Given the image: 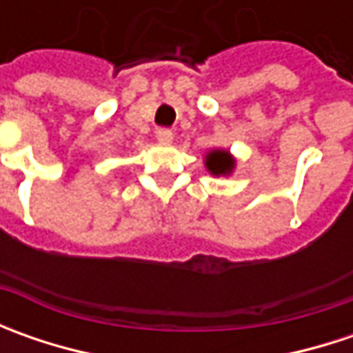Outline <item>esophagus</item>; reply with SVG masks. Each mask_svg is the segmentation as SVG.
Listing matches in <instances>:
<instances>
[{"label": "esophagus", "mask_w": 353, "mask_h": 353, "mask_svg": "<svg viewBox=\"0 0 353 353\" xmlns=\"http://www.w3.org/2000/svg\"><path fill=\"white\" fill-rule=\"evenodd\" d=\"M157 141L159 143H170L172 141V131L169 128L157 129Z\"/></svg>", "instance_id": "esophagus-1"}]
</instances>
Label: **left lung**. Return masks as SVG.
I'll return each instance as SVG.
<instances>
[{
    "mask_svg": "<svg viewBox=\"0 0 353 353\" xmlns=\"http://www.w3.org/2000/svg\"><path fill=\"white\" fill-rule=\"evenodd\" d=\"M206 167L212 174H225L234 169V159L225 151H212L208 155V161H206Z\"/></svg>",
    "mask_w": 353,
    "mask_h": 353,
    "instance_id": "obj_1",
    "label": "left lung"
}]
</instances>
